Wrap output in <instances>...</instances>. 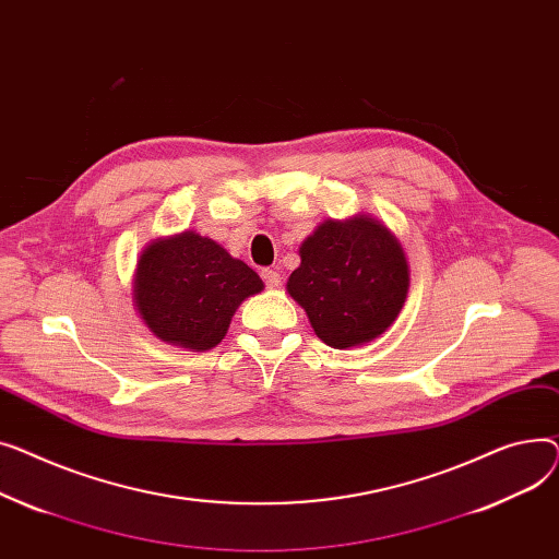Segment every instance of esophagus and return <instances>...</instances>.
Segmentation results:
<instances>
[{
	"mask_svg": "<svg viewBox=\"0 0 559 559\" xmlns=\"http://www.w3.org/2000/svg\"><path fill=\"white\" fill-rule=\"evenodd\" d=\"M261 280H264V284L269 288H277L282 284V275L275 269H264V271H261Z\"/></svg>",
	"mask_w": 559,
	"mask_h": 559,
	"instance_id": "1",
	"label": "esophagus"
}]
</instances>
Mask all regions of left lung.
Wrapping results in <instances>:
<instances>
[{
    "label": "left lung",
    "instance_id": "obj_1",
    "mask_svg": "<svg viewBox=\"0 0 559 559\" xmlns=\"http://www.w3.org/2000/svg\"><path fill=\"white\" fill-rule=\"evenodd\" d=\"M288 293L330 347L345 349L381 336L408 293V264L390 229L370 218L324 221L300 248Z\"/></svg>",
    "mask_w": 559,
    "mask_h": 559
}]
</instances>
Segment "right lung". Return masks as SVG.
<instances>
[{
    "label": "right lung",
    "instance_id": "1",
    "mask_svg": "<svg viewBox=\"0 0 559 559\" xmlns=\"http://www.w3.org/2000/svg\"><path fill=\"white\" fill-rule=\"evenodd\" d=\"M261 288L264 282L241 259L207 237L182 233L142 252L135 305L157 338L203 352L223 341L237 307Z\"/></svg>",
    "mask_w": 559,
    "mask_h": 559
}]
</instances>
